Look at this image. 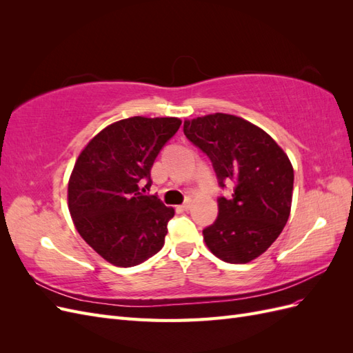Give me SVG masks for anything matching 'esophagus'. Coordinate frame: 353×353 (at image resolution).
I'll return each instance as SVG.
<instances>
[{
    "label": "esophagus",
    "instance_id": "obj_1",
    "mask_svg": "<svg viewBox=\"0 0 353 353\" xmlns=\"http://www.w3.org/2000/svg\"><path fill=\"white\" fill-rule=\"evenodd\" d=\"M190 208H191V203H190V201H185L184 205L178 206V210H181V212H187V210H190Z\"/></svg>",
    "mask_w": 353,
    "mask_h": 353
}]
</instances>
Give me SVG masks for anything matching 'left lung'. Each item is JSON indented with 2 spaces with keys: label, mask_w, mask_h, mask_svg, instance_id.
Instances as JSON below:
<instances>
[{
  "label": "left lung",
  "mask_w": 353,
  "mask_h": 353,
  "mask_svg": "<svg viewBox=\"0 0 353 353\" xmlns=\"http://www.w3.org/2000/svg\"><path fill=\"white\" fill-rule=\"evenodd\" d=\"M184 134L209 156L221 187L228 181L236 184L230 199H218V218L203 230L208 249L228 263L256 259L279 239L290 216V159L271 135L234 114L184 121Z\"/></svg>",
  "instance_id": "left-lung-1"
}]
</instances>
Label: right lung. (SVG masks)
<instances>
[{
  "label": "right lung",
  "instance_id": "obj_1",
  "mask_svg": "<svg viewBox=\"0 0 353 353\" xmlns=\"http://www.w3.org/2000/svg\"><path fill=\"white\" fill-rule=\"evenodd\" d=\"M178 117L134 116L105 126L83 147L68 184V206L81 237L104 261L130 268L165 244L174 208L156 196L150 170L179 130Z\"/></svg>",
  "mask_w": 353,
  "mask_h": 353
}]
</instances>
